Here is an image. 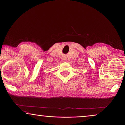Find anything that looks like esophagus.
<instances>
[{
	"mask_svg": "<svg viewBox=\"0 0 125 125\" xmlns=\"http://www.w3.org/2000/svg\"><path fill=\"white\" fill-rule=\"evenodd\" d=\"M63 61H65L66 60V59H65V57H64V58H63Z\"/></svg>",
	"mask_w": 125,
	"mask_h": 125,
	"instance_id": "esophagus-1",
	"label": "esophagus"
}]
</instances>
